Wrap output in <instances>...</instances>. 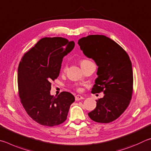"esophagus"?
I'll list each match as a JSON object with an SVG mask.
<instances>
[{"mask_svg": "<svg viewBox=\"0 0 151 151\" xmlns=\"http://www.w3.org/2000/svg\"><path fill=\"white\" fill-rule=\"evenodd\" d=\"M75 99L76 101H80V100H81V99H83L84 97L83 96H80V95H78V96H76L75 97Z\"/></svg>", "mask_w": 151, "mask_h": 151, "instance_id": "34e87169", "label": "esophagus"}]
</instances>
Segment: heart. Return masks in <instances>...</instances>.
<instances>
[{"mask_svg": "<svg viewBox=\"0 0 151 151\" xmlns=\"http://www.w3.org/2000/svg\"><path fill=\"white\" fill-rule=\"evenodd\" d=\"M89 62V61H88V60H81V62H80V65H81V64H83V63H86V62Z\"/></svg>", "mask_w": 151, "mask_h": 151, "instance_id": "obj_1", "label": "heart"}]
</instances>
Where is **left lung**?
I'll return each instance as SVG.
<instances>
[{
    "label": "left lung",
    "instance_id": "obj_1",
    "mask_svg": "<svg viewBox=\"0 0 151 151\" xmlns=\"http://www.w3.org/2000/svg\"><path fill=\"white\" fill-rule=\"evenodd\" d=\"M78 44L83 54L98 66L91 93H104L89 117L97 123L112 122L125 111L131 99L133 76L130 58L119 45L105 36L83 37Z\"/></svg>",
    "mask_w": 151,
    "mask_h": 151
}]
</instances>
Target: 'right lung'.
<instances>
[{
    "label": "right lung",
    "instance_id": "1",
    "mask_svg": "<svg viewBox=\"0 0 151 151\" xmlns=\"http://www.w3.org/2000/svg\"><path fill=\"white\" fill-rule=\"evenodd\" d=\"M75 46L61 37L44 38L26 53L18 69L19 96L28 115L42 125L55 126L67 119L75 97L67 91L50 94L51 81L59 76L63 57Z\"/></svg>",
    "mask_w": 151,
    "mask_h": 151
}]
</instances>
